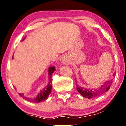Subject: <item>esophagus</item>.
I'll return each mask as SVG.
<instances>
[{"label":"esophagus","mask_w":126,"mask_h":126,"mask_svg":"<svg viewBox=\"0 0 126 126\" xmlns=\"http://www.w3.org/2000/svg\"><path fill=\"white\" fill-rule=\"evenodd\" d=\"M63 64H68V61H67V60H66V59H65V58H63Z\"/></svg>","instance_id":"34e87169"}]
</instances>
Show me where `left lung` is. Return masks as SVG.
Segmentation results:
<instances>
[{
  "mask_svg": "<svg viewBox=\"0 0 126 126\" xmlns=\"http://www.w3.org/2000/svg\"><path fill=\"white\" fill-rule=\"evenodd\" d=\"M113 80H108L97 89H87L77 85V90L83 97L88 99L96 97L107 92L110 88ZM77 82V81H76Z\"/></svg>",
  "mask_w": 126,
  "mask_h": 126,
  "instance_id": "1",
  "label": "left lung"
}]
</instances>
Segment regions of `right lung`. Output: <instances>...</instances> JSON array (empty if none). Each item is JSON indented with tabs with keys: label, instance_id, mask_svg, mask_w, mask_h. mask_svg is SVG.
<instances>
[{
	"label": "right lung",
	"instance_id": "right-lung-1",
	"mask_svg": "<svg viewBox=\"0 0 126 126\" xmlns=\"http://www.w3.org/2000/svg\"><path fill=\"white\" fill-rule=\"evenodd\" d=\"M24 39L25 38H23V40H24ZM12 58H13V57ZM55 70H56V68H55L54 66H51L49 68V70H48V75H49V83H48L47 85L46 86L45 88H43L42 90L40 91V92H39V94H38V95L36 96L35 97L29 98L25 97L24 94H22V93L19 94V96H20L22 98H23V99H25L27 101L34 103H39L47 99L48 96H49L50 94L51 91V88H52V85H51V77H52V74Z\"/></svg>",
	"mask_w": 126,
	"mask_h": 126
}]
</instances>
